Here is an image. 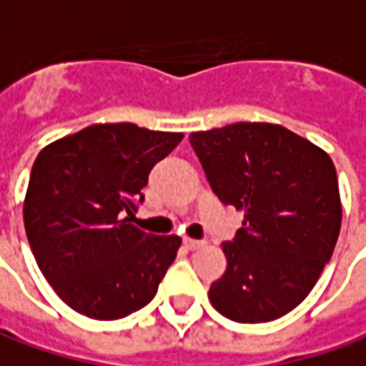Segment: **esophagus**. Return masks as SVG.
Here are the masks:
<instances>
[{"label":"esophagus","mask_w":366,"mask_h":366,"mask_svg":"<svg viewBox=\"0 0 366 366\" xmlns=\"http://www.w3.org/2000/svg\"><path fill=\"white\" fill-rule=\"evenodd\" d=\"M204 246V242L200 239H190V237H184V247L186 249H199V247Z\"/></svg>","instance_id":"esophagus-1"}]
</instances>
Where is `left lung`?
Instances as JSON below:
<instances>
[{
	"instance_id": "left-lung-1",
	"label": "left lung",
	"mask_w": 366,
	"mask_h": 366,
	"mask_svg": "<svg viewBox=\"0 0 366 366\" xmlns=\"http://www.w3.org/2000/svg\"><path fill=\"white\" fill-rule=\"evenodd\" d=\"M217 199L244 211L223 244L211 303L239 324L272 322L313 289L338 242L342 204L330 155L280 124L235 122L190 135Z\"/></svg>"
}]
</instances>
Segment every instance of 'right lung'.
<instances>
[{"mask_svg": "<svg viewBox=\"0 0 366 366\" xmlns=\"http://www.w3.org/2000/svg\"><path fill=\"white\" fill-rule=\"evenodd\" d=\"M182 133L92 124L39 153L24 200L28 244L55 293L92 320L152 301L182 239L133 225L152 167Z\"/></svg>", "mask_w": 366, "mask_h": 366, "instance_id": "1", "label": "right lung"}]
</instances>
